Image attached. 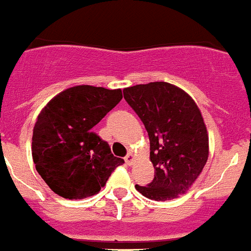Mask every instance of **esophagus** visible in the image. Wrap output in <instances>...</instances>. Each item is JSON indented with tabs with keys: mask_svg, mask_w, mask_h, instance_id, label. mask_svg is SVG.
<instances>
[{
	"mask_svg": "<svg viewBox=\"0 0 251 251\" xmlns=\"http://www.w3.org/2000/svg\"><path fill=\"white\" fill-rule=\"evenodd\" d=\"M124 159H126V163H127V165H132L133 159H134V156H133L132 153H128Z\"/></svg>",
	"mask_w": 251,
	"mask_h": 251,
	"instance_id": "34e87169",
	"label": "esophagus"
}]
</instances>
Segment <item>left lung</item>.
Listing matches in <instances>:
<instances>
[{
    "label": "left lung",
    "mask_w": 251,
    "mask_h": 251,
    "mask_svg": "<svg viewBox=\"0 0 251 251\" xmlns=\"http://www.w3.org/2000/svg\"><path fill=\"white\" fill-rule=\"evenodd\" d=\"M148 132L154 178L137 191L154 201L176 199L200 176L208 157V136L194 99L165 81L123 90Z\"/></svg>",
    "instance_id": "1"
}]
</instances>
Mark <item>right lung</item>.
Wrapping results in <instances>:
<instances>
[{
    "label": "right lung",
    "instance_id": "1",
    "mask_svg": "<svg viewBox=\"0 0 251 251\" xmlns=\"http://www.w3.org/2000/svg\"><path fill=\"white\" fill-rule=\"evenodd\" d=\"M123 98L121 89L77 85L41 110L32 133V158L46 185L69 200L98 194L123 158L93 132Z\"/></svg>",
    "mask_w": 251,
    "mask_h": 251
}]
</instances>
